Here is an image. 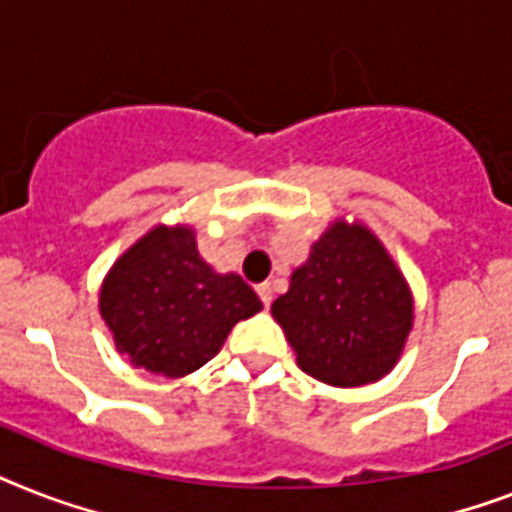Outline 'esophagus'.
Wrapping results in <instances>:
<instances>
[{"label": "esophagus", "mask_w": 512, "mask_h": 512, "mask_svg": "<svg viewBox=\"0 0 512 512\" xmlns=\"http://www.w3.org/2000/svg\"><path fill=\"white\" fill-rule=\"evenodd\" d=\"M257 297H260L263 307H265V310H268L270 302H273V286H270V284H260V286H257Z\"/></svg>", "instance_id": "esophagus-1"}]
</instances>
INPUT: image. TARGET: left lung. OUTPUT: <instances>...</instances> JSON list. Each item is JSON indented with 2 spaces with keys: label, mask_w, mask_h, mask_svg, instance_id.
<instances>
[{
  "label": "left lung",
  "mask_w": 512,
  "mask_h": 512,
  "mask_svg": "<svg viewBox=\"0 0 512 512\" xmlns=\"http://www.w3.org/2000/svg\"><path fill=\"white\" fill-rule=\"evenodd\" d=\"M270 313L307 376L363 386L400 360L413 326V297L384 244L360 223L339 220L313 244Z\"/></svg>",
  "instance_id": "1"
}]
</instances>
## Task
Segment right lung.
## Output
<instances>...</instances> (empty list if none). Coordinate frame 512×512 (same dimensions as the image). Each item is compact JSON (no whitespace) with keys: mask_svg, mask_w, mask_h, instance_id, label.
<instances>
[{"mask_svg":"<svg viewBox=\"0 0 512 512\" xmlns=\"http://www.w3.org/2000/svg\"><path fill=\"white\" fill-rule=\"evenodd\" d=\"M99 310L120 355L178 378L218 355L234 323L263 302L242 276H218L199 257L191 228L157 226L112 265Z\"/></svg>","mask_w":512,"mask_h":512,"instance_id":"add662e5","label":"right lung"}]
</instances>
